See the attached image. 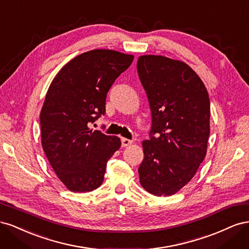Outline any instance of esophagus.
Segmentation results:
<instances>
[{
    "label": "esophagus",
    "instance_id": "esophagus-1",
    "mask_svg": "<svg viewBox=\"0 0 249 249\" xmlns=\"http://www.w3.org/2000/svg\"><path fill=\"white\" fill-rule=\"evenodd\" d=\"M133 144V140H130V139H126V138H123L122 139V146L123 147H125V146H129Z\"/></svg>",
    "mask_w": 249,
    "mask_h": 249
}]
</instances>
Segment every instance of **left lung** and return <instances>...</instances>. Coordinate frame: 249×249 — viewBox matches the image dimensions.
Wrapping results in <instances>:
<instances>
[{
  "instance_id": "1",
  "label": "left lung",
  "mask_w": 249,
  "mask_h": 249,
  "mask_svg": "<svg viewBox=\"0 0 249 249\" xmlns=\"http://www.w3.org/2000/svg\"><path fill=\"white\" fill-rule=\"evenodd\" d=\"M137 71L153 118L150 139L142 141L140 184L156 196H170L190 182L207 155L209 94L197 73L179 60L143 55Z\"/></svg>"
}]
</instances>
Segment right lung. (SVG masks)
<instances>
[{"label":"right lung","instance_id":"right-lung-1","mask_svg":"<svg viewBox=\"0 0 249 249\" xmlns=\"http://www.w3.org/2000/svg\"><path fill=\"white\" fill-rule=\"evenodd\" d=\"M134 56L89 51L67 62L53 79L40 112L41 145L53 170L71 192L99 188L107 161L122 145L119 137L90 127L106 111L113 82Z\"/></svg>","mask_w":249,"mask_h":249}]
</instances>
